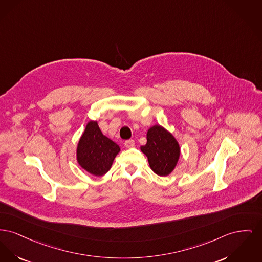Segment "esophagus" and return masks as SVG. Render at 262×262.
Segmentation results:
<instances>
[{
	"mask_svg": "<svg viewBox=\"0 0 262 262\" xmlns=\"http://www.w3.org/2000/svg\"><path fill=\"white\" fill-rule=\"evenodd\" d=\"M124 146L126 148H132L135 146V140L134 139H128V140H125L124 141Z\"/></svg>",
	"mask_w": 262,
	"mask_h": 262,
	"instance_id": "obj_1",
	"label": "esophagus"
}]
</instances>
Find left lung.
<instances>
[{
	"instance_id": "8db88e82",
	"label": "left lung",
	"mask_w": 262,
	"mask_h": 262,
	"mask_svg": "<svg viewBox=\"0 0 262 262\" xmlns=\"http://www.w3.org/2000/svg\"><path fill=\"white\" fill-rule=\"evenodd\" d=\"M146 139V144L140 146V149L147 156L150 168L159 176L169 175L179 160L178 141L159 124H155L147 130Z\"/></svg>"
}]
</instances>
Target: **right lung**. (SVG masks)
<instances>
[{
	"mask_svg": "<svg viewBox=\"0 0 262 262\" xmlns=\"http://www.w3.org/2000/svg\"><path fill=\"white\" fill-rule=\"evenodd\" d=\"M120 150L116 142L102 134L98 123L90 121L78 142V163L90 174L103 176L111 169Z\"/></svg>",
	"mask_w": 262,
	"mask_h": 262,
	"instance_id": "add662e5",
	"label": "right lung"
}]
</instances>
